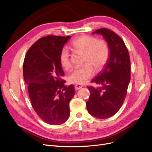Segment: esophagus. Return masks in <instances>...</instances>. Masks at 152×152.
Masks as SVG:
<instances>
[{
  "mask_svg": "<svg viewBox=\"0 0 152 152\" xmlns=\"http://www.w3.org/2000/svg\"><path fill=\"white\" fill-rule=\"evenodd\" d=\"M82 87H83V86L81 85V84H76V85L75 86V89H76V90L80 89Z\"/></svg>",
  "mask_w": 152,
  "mask_h": 152,
  "instance_id": "esophagus-1",
  "label": "esophagus"
}]
</instances>
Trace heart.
I'll list each match as a JSON object with an SVG mask.
<instances>
[{
    "label": "heart",
    "mask_w": 152,
    "mask_h": 152,
    "mask_svg": "<svg viewBox=\"0 0 152 152\" xmlns=\"http://www.w3.org/2000/svg\"><path fill=\"white\" fill-rule=\"evenodd\" d=\"M71 46L75 52L83 54L84 65L72 71L68 76V81L72 84H84L92 77L94 69L98 72L106 64L109 57L108 45L104 40L84 34L75 39ZM59 58L64 69L68 70L71 68L70 54L65 48L61 49Z\"/></svg>",
    "instance_id": "heart-1"
}]
</instances>
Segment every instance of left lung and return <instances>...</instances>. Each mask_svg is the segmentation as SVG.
Here are the masks:
<instances>
[{
	"label": "left lung",
	"mask_w": 152,
	"mask_h": 152,
	"mask_svg": "<svg viewBox=\"0 0 152 152\" xmlns=\"http://www.w3.org/2000/svg\"><path fill=\"white\" fill-rule=\"evenodd\" d=\"M95 33L106 40L110 55L104 68L91 81L100 86H87L91 94L86 107L92 116L107 119L118 112L126 98L131 79L130 57L123 39L113 31L100 28L92 33Z\"/></svg>",
	"instance_id": "8db88e82"
}]
</instances>
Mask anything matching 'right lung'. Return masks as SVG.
<instances>
[{
  "instance_id": "add662e5",
  "label": "right lung",
  "mask_w": 152,
  "mask_h": 152,
  "mask_svg": "<svg viewBox=\"0 0 152 152\" xmlns=\"http://www.w3.org/2000/svg\"><path fill=\"white\" fill-rule=\"evenodd\" d=\"M71 36H47L38 39L28 50L23 63V77L31 105L45 123L59 125L69 116V103L73 85L64 86L60 53Z\"/></svg>"
}]
</instances>
